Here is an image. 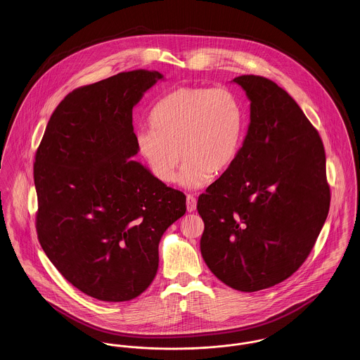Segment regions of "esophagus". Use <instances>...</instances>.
<instances>
[{"label":"esophagus","instance_id":"obj_1","mask_svg":"<svg viewBox=\"0 0 360 360\" xmlns=\"http://www.w3.org/2000/svg\"><path fill=\"white\" fill-rule=\"evenodd\" d=\"M186 207H188V212H194L195 210V207H197V200L191 195V194H188V197H186Z\"/></svg>","mask_w":360,"mask_h":360}]
</instances>
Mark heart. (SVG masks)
<instances>
[{
    "instance_id": "1",
    "label": "heart",
    "mask_w": 360,
    "mask_h": 360,
    "mask_svg": "<svg viewBox=\"0 0 360 360\" xmlns=\"http://www.w3.org/2000/svg\"><path fill=\"white\" fill-rule=\"evenodd\" d=\"M150 124L153 129L136 132L139 153L165 184L175 181L182 155L179 182L188 188H202L212 175L226 172L244 136L241 103L223 87H178L155 103Z\"/></svg>"
}]
</instances>
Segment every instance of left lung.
I'll use <instances>...</instances> for the list:
<instances>
[{
    "label": "left lung",
    "mask_w": 360,
    "mask_h": 360,
    "mask_svg": "<svg viewBox=\"0 0 360 360\" xmlns=\"http://www.w3.org/2000/svg\"><path fill=\"white\" fill-rule=\"evenodd\" d=\"M250 125L233 165L198 197L201 254L221 282L263 290L294 274L326 223L330 191L317 129L288 91L259 75L233 79Z\"/></svg>",
    "instance_id": "8db88e82"
}]
</instances>
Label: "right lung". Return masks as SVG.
Segmentation results:
<instances>
[{
    "mask_svg": "<svg viewBox=\"0 0 360 360\" xmlns=\"http://www.w3.org/2000/svg\"><path fill=\"white\" fill-rule=\"evenodd\" d=\"M163 75L119 72L69 93L36 151V231L72 286L106 302L136 298L154 281L159 241L186 212V195L129 158L132 110Z\"/></svg>",
    "mask_w": 360,
    "mask_h": 360,
    "instance_id": "obj_1",
    "label": "right lung"
}]
</instances>
